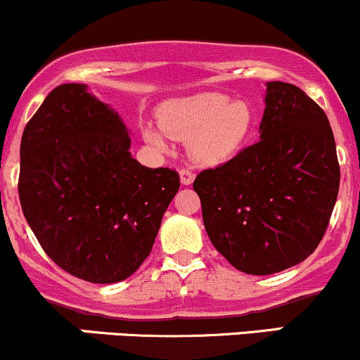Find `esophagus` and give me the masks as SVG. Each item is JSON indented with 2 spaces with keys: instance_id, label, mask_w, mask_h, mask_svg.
I'll return each instance as SVG.
<instances>
[{
  "instance_id": "1",
  "label": "esophagus",
  "mask_w": 360,
  "mask_h": 360,
  "mask_svg": "<svg viewBox=\"0 0 360 360\" xmlns=\"http://www.w3.org/2000/svg\"><path fill=\"white\" fill-rule=\"evenodd\" d=\"M179 177H181V184L189 186L194 181V172L191 171V169H181Z\"/></svg>"
}]
</instances>
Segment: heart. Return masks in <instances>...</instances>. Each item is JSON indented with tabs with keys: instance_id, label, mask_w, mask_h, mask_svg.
I'll use <instances>...</instances> for the list:
<instances>
[{
	"instance_id": "obj_1",
	"label": "heart",
	"mask_w": 360,
	"mask_h": 360,
	"mask_svg": "<svg viewBox=\"0 0 360 360\" xmlns=\"http://www.w3.org/2000/svg\"><path fill=\"white\" fill-rule=\"evenodd\" d=\"M159 126L143 125L146 142L167 150V137L189 140V152L198 162L217 166L243 147L255 122L254 108L245 100L206 91L162 103L157 110Z\"/></svg>"
}]
</instances>
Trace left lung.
<instances>
[{"mask_svg": "<svg viewBox=\"0 0 360 360\" xmlns=\"http://www.w3.org/2000/svg\"><path fill=\"white\" fill-rule=\"evenodd\" d=\"M266 86L257 142L193 183L214 249L254 276L281 272L315 252L340 184L325 111L298 86Z\"/></svg>", "mask_w": 360, "mask_h": 360, "instance_id": "8db88e82", "label": "left lung"}]
</instances>
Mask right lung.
<instances>
[{
	"label": "right lung",
	"instance_id": "obj_1",
	"mask_svg": "<svg viewBox=\"0 0 360 360\" xmlns=\"http://www.w3.org/2000/svg\"><path fill=\"white\" fill-rule=\"evenodd\" d=\"M130 146L117 111L77 82L51 91L23 130L25 218L45 254L89 283L139 269L179 189L176 171L142 166Z\"/></svg>",
	"mask_w": 360,
	"mask_h": 360
}]
</instances>
